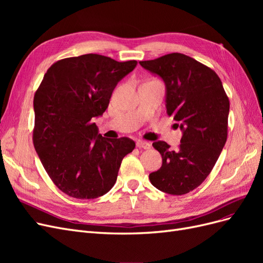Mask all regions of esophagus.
<instances>
[{
    "label": "esophagus",
    "mask_w": 263,
    "mask_h": 263,
    "mask_svg": "<svg viewBox=\"0 0 263 263\" xmlns=\"http://www.w3.org/2000/svg\"><path fill=\"white\" fill-rule=\"evenodd\" d=\"M136 146L139 148V149H149L150 148V144L147 141H144V140H137L136 142Z\"/></svg>",
    "instance_id": "34e87169"
}]
</instances>
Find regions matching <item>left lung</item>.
I'll return each instance as SVG.
<instances>
[{"instance_id":"left-lung-1","label":"left lung","mask_w":263,"mask_h":263,"mask_svg":"<svg viewBox=\"0 0 263 263\" xmlns=\"http://www.w3.org/2000/svg\"><path fill=\"white\" fill-rule=\"evenodd\" d=\"M139 63L164 82L166 113L182 132L177 151L154 142L162 165L149 180L164 193L186 194L208 178L226 144L229 100L215 71L189 55L173 52Z\"/></svg>"}]
</instances>
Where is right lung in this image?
Wrapping results in <instances>:
<instances>
[{
    "label": "right lung",
    "instance_id": "1",
    "mask_svg": "<svg viewBox=\"0 0 263 263\" xmlns=\"http://www.w3.org/2000/svg\"><path fill=\"white\" fill-rule=\"evenodd\" d=\"M136 66V60L118 62L87 53L59 60L45 73L34 97L33 140L46 172L67 195L91 200L114 186L135 142L104 138L93 121Z\"/></svg>",
    "mask_w": 263,
    "mask_h": 263
}]
</instances>
